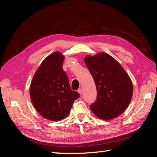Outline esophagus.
Here are the masks:
<instances>
[{
    "label": "esophagus",
    "mask_w": 157,
    "mask_h": 157,
    "mask_svg": "<svg viewBox=\"0 0 157 157\" xmlns=\"http://www.w3.org/2000/svg\"><path fill=\"white\" fill-rule=\"evenodd\" d=\"M82 89H78V93L80 94V95H81V94H82Z\"/></svg>",
    "instance_id": "esophagus-1"
}]
</instances>
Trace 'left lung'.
<instances>
[{"instance_id": "8db88e82", "label": "left lung", "mask_w": 157, "mask_h": 157, "mask_svg": "<svg viewBox=\"0 0 157 157\" xmlns=\"http://www.w3.org/2000/svg\"><path fill=\"white\" fill-rule=\"evenodd\" d=\"M85 62L97 87L96 101L90 106L100 119L109 120L123 113L133 95L130 76L116 59L105 52L86 56Z\"/></svg>"}]
</instances>
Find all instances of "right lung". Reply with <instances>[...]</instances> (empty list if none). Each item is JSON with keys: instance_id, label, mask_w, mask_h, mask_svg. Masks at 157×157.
<instances>
[{"instance_id": "right-lung-1", "label": "right lung", "mask_w": 157, "mask_h": 157, "mask_svg": "<svg viewBox=\"0 0 157 157\" xmlns=\"http://www.w3.org/2000/svg\"><path fill=\"white\" fill-rule=\"evenodd\" d=\"M64 56L55 52L44 59L31 80L29 95L36 109L41 116L59 121L69 114L79 93L72 90L62 69Z\"/></svg>"}]
</instances>
